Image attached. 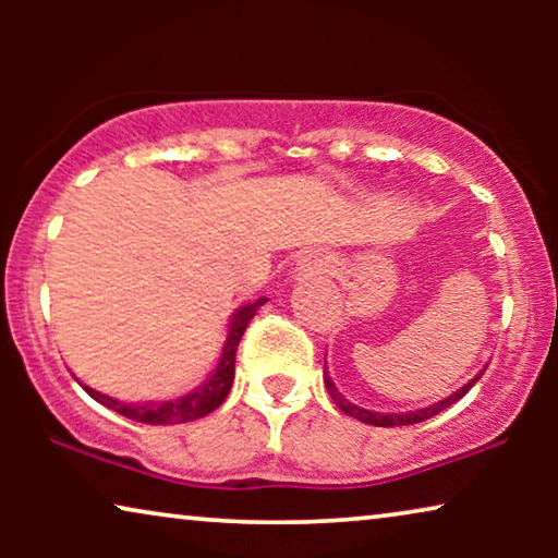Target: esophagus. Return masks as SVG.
I'll return each instance as SVG.
<instances>
[{"label":"esophagus","mask_w":558,"mask_h":558,"mask_svg":"<svg viewBox=\"0 0 558 558\" xmlns=\"http://www.w3.org/2000/svg\"><path fill=\"white\" fill-rule=\"evenodd\" d=\"M325 262L323 258H317V256H310V258H302L300 262V269H304V271H325Z\"/></svg>","instance_id":"1"}]
</instances>
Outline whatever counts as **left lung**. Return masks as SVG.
I'll return each instance as SVG.
<instances>
[{
  "label": "left lung",
  "mask_w": 558,
  "mask_h": 558,
  "mask_svg": "<svg viewBox=\"0 0 558 558\" xmlns=\"http://www.w3.org/2000/svg\"><path fill=\"white\" fill-rule=\"evenodd\" d=\"M483 373H485V368L480 371L475 378L468 380V384H464V386L460 388V391H454L452 396H447V399L432 403V407H424V409H416V411H399V414H384V411H368V409H363V407H355V403H350V401L345 399V396H342V393L338 391V386L332 384V378L327 376V368H325V388H327V393H330V399L335 401V407H338V409L342 411V414L357 418V422L371 424V426H409V424L426 422V418L437 416L439 411H445V409L452 407L454 401H460L462 396L468 393L470 388L477 384V378L483 376Z\"/></svg>",
  "instance_id": "left-lung-1"
}]
</instances>
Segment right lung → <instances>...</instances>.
Returning a JSON list of instances; mask_svg holds the SVG:
<instances>
[{
    "mask_svg": "<svg viewBox=\"0 0 558 558\" xmlns=\"http://www.w3.org/2000/svg\"><path fill=\"white\" fill-rule=\"evenodd\" d=\"M264 302L266 300H256V302L246 304V307L233 312L231 325H228V338H226L223 353H220V361L216 365V371L210 373V378L205 380L201 388H195V391L180 396V399L149 401V403H124L119 399H111V396H106L101 391H94V388L86 386V384H81L83 391H86L94 401L104 403V407H109L111 411H117V414L126 416V418H134V422H142V424L167 426V424L195 422V418L208 416L210 411H216L220 403L226 401L228 391H231L233 373H235V350H239V342L243 338V332H246L248 323L254 319L256 310L262 307Z\"/></svg>",
    "mask_w": 558,
    "mask_h": 558,
    "instance_id": "right-lung-1",
    "label": "right lung"
}]
</instances>
